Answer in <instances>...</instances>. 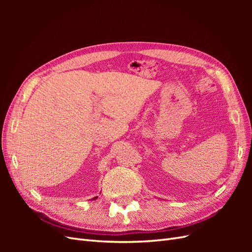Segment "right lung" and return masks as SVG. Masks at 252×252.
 Returning <instances> with one entry per match:
<instances>
[{"mask_svg":"<svg viewBox=\"0 0 252 252\" xmlns=\"http://www.w3.org/2000/svg\"><path fill=\"white\" fill-rule=\"evenodd\" d=\"M94 199H96V197H94Z\"/></svg>","mask_w":252,"mask_h":252,"instance_id":"add662e5","label":"right lung"}]
</instances>
